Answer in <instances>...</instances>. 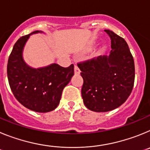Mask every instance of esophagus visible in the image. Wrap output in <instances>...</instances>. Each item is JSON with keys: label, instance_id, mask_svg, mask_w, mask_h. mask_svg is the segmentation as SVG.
Segmentation results:
<instances>
[{"label": "esophagus", "instance_id": "esophagus-1", "mask_svg": "<svg viewBox=\"0 0 150 150\" xmlns=\"http://www.w3.org/2000/svg\"><path fill=\"white\" fill-rule=\"evenodd\" d=\"M74 71H75V74H79V73H80V71H79V69L77 67V65L74 66Z\"/></svg>", "mask_w": 150, "mask_h": 150}]
</instances>
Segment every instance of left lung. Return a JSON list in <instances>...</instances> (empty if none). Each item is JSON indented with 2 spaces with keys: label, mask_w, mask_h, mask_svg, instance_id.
Masks as SVG:
<instances>
[{
  "label": "left lung",
  "mask_w": 150,
  "mask_h": 150,
  "mask_svg": "<svg viewBox=\"0 0 150 150\" xmlns=\"http://www.w3.org/2000/svg\"><path fill=\"white\" fill-rule=\"evenodd\" d=\"M104 31L111 40L110 55L77 64L83 79V103L95 112H107L121 106L134 83V62L126 41L112 30Z\"/></svg>",
  "instance_id": "left-lung-1"
}]
</instances>
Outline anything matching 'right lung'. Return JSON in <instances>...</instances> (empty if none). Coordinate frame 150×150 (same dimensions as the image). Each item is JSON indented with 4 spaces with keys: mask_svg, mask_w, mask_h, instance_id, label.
Returning a JSON list of instances; mask_svg holds the SVG:
<instances>
[{
    "mask_svg": "<svg viewBox=\"0 0 150 150\" xmlns=\"http://www.w3.org/2000/svg\"><path fill=\"white\" fill-rule=\"evenodd\" d=\"M22 36L15 43L7 63V77L13 95L30 110L47 112L58 107L64 88L74 76V64L68 67L52 64L32 68L24 62L22 51L30 35Z\"/></svg>",
    "mask_w": 150,
    "mask_h": 150,
    "instance_id": "right-lung-1",
    "label": "right lung"
}]
</instances>
